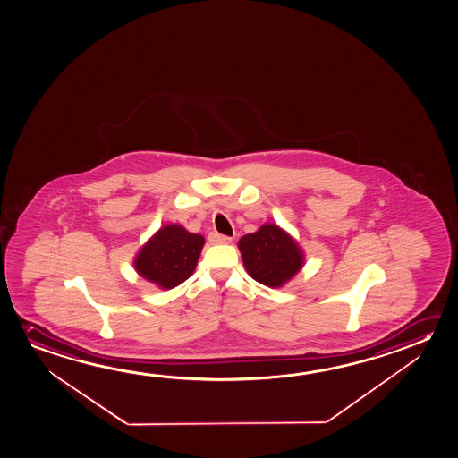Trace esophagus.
Here are the masks:
<instances>
[{"label": "esophagus", "instance_id": "esophagus-1", "mask_svg": "<svg viewBox=\"0 0 458 458\" xmlns=\"http://www.w3.org/2000/svg\"><path fill=\"white\" fill-rule=\"evenodd\" d=\"M208 240H210V243H215V245H225V243H231V242H233V237L223 235V233H211L210 235H208Z\"/></svg>", "mask_w": 458, "mask_h": 458}]
</instances>
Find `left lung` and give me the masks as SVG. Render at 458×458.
Wrapping results in <instances>:
<instances>
[{
  "label": "left lung",
  "mask_w": 458,
  "mask_h": 458,
  "mask_svg": "<svg viewBox=\"0 0 458 458\" xmlns=\"http://www.w3.org/2000/svg\"><path fill=\"white\" fill-rule=\"evenodd\" d=\"M239 250L250 276L270 288L284 286L304 264L296 240L276 225H264L259 231L243 235Z\"/></svg>",
  "instance_id": "obj_1"
}]
</instances>
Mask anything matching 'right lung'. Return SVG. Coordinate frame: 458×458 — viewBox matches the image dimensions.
Listing matches in <instances>:
<instances>
[{
    "mask_svg": "<svg viewBox=\"0 0 458 458\" xmlns=\"http://www.w3.org/2000/svg\"><path fill=\"white\" fill-rule=\"evenodd\" d=\"M205 239L180 225H167L146 242L135 258V270L162 290H172L196 270Z\"/></svg>",
    "mask_w": 458,
    "mask_h": 458,
    "instance_id": "obj_1",
    "label": "right lung"
}]
</instances>
